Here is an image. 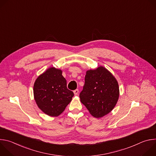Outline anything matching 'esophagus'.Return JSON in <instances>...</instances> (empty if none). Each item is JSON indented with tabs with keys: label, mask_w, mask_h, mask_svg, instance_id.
Wrapping results in <instances>:
<instances>
[{
	"label": "esophagus",
	"mask_w": 156,
	"mask_h": 156,
	"mask_svg": "<svg viewBox=\"0 0 156 156\" xmlns=\"http://www.w3.org/2000/svg\"><path fill=\"white\" fill-rule=\"evenodd\" d=\"M74 94H75V96H76V95H78V93H79V90H78V89H76V90H74Z\"/></svg>",
	"instance_id": "1"
}]
</instances>
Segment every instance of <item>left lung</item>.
Listing matches in <instances>:
<instances>
[{"label":"left lung","mask_w":156,"mask_h":156,"mask_svg":"<svg viewBox=\"0 0 156 156\" xmlns=\"http://www.w3.org/2000/svg\"><path fill=\"white\" fill-rule=\"evenodd\" d=\"M84 80L80 98L90 114L101 118L111 112L119 97V84L115 77L105 68L99 66L87 71Z\"/></svg>","instance_id":"obj_1"}]
</instances>
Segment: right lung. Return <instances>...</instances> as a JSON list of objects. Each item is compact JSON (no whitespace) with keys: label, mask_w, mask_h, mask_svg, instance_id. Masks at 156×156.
<instances>
[{"label":"right lung","mask_w":156,"mask_h":156,"mask_svg":"<svg viewBox=\"0 0 156 156\" xmlns=\"http://www.w3.org/2000/svg\"><path fill=\"white\" fill-rule=\"evenodd\" d=\"M62 74L60 70L50 68L38 76L34 84V96L37 106L51 117L61 114L74 96L66 87V81Z\"/></svg>","instance_id":"add662e5"}]
</instances>
